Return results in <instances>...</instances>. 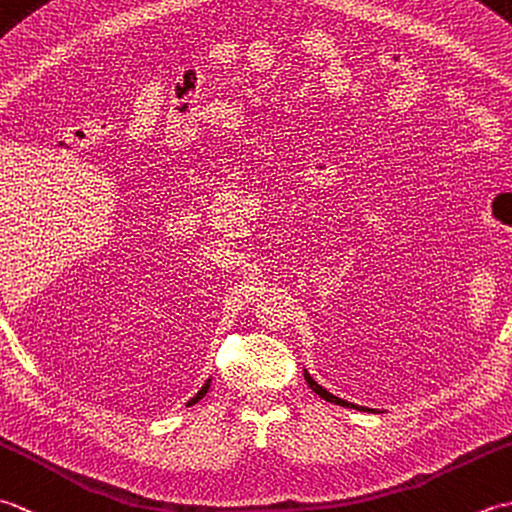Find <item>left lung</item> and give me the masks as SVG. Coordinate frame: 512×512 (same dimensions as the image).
<instances>
[{
	"instance_id": "left-lung-1",
	"label": "left lung",
	"mask_w": 512,
	"mask_h": 512,
	"mask_svg": "<svg viewBox=\"0 0 512 512\" xmlns=\"http://www.w3.org/2000/svg\"><path fill=\"white\" fill-rule=\"evenodd\" d=\"M303 376H306V383L310 385V389L314 391V394H319L323 400H328V402H334V405H341V407H350V409H358V411H372V409H367V407H358V405H354V402H347V400H343V398H339V396H334V394H330L328 389H323L321 385H317V380H314L308 372H303Z\"/></svg>"
}]
</instances>
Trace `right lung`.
<instances>
[{
	"mask_svg": "<svg viewBox=\"0 0 512 512\" xmlns=\"http://www.w3.org/2000/svg\"><path fill=\"white\" fill-rule=\"evenodd\" d=\"M209 387H211V378L209 380H206V383H204V387L198 391V394H195L189 402H187V405L191 407V405H195V402H198V400H202L204 396H206V391H209Z\"/></svg>",
	"mask_w": 512,
	"mask_h": 512,
	"instance_id": "right-lung-1",
	"label": "right lung"
}]
</instances>
